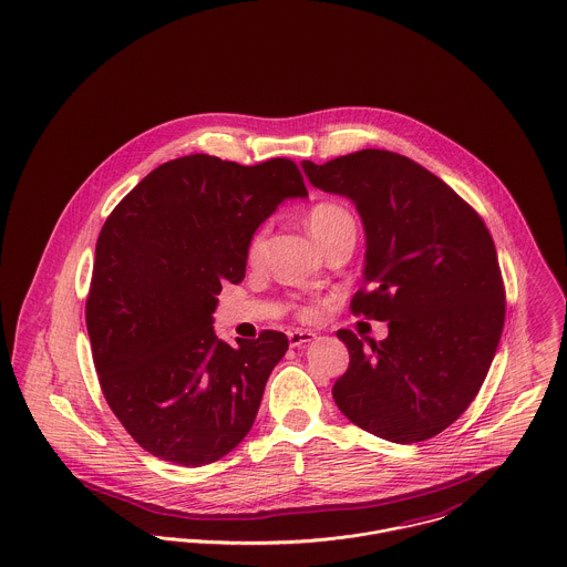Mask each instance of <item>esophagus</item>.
<instances>
[{
	"label": "esophagus",
	"mask_w": 567,
	"mask_h": 567,
	"mask_svg": "<svg viewBox=\"0 0 567 567\" xmlns=\"http://www.w3.org/2000/svg\"><path fill=\"white\" fill-rule=\"evenodd\" d=\"M313 340H316V333H311V331L297 329V331H290V333H288L290 346H302V343H309V341Z\"/></svg>",
	"instance_id": "obj_1"
}]
</instances>
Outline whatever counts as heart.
Instances as JSON below:
<instances>
[{"label":"heart","mask_w":567,"mask_h":567,"mask_svg":"<svg viewBox=\"0 0 567 567\" xmlns=\"http://www.w3.org/2000/svg\"><path fill=\"white\" fill-rule=\"evenodd\" d=\"M309 231L311 236L322 243L324 238H329L331 234H336L341 227L354 226V219L352 215L338 204V202H331V199H324V202H318L311 210H309ZM262 247H265V229H258L251 240H249V247H247V258L249 262H256L260 256H262ZM301 316L305 318H313L316 316V307L313 305H305L301 307Z\"/></svg>","instance_id":"b5f03b06"}]
</instances>
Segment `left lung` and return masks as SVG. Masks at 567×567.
<instances>
[{"label":"left lung","mask_w":567,"mask_h":567,"mask_svg":"<svg viewBox=\"0 0 567 567\" xmlns=\"http://www.w3.org/2000/svg\"><path fill=\"white\" fill-rule=\"evenodd\" d=\"M301 165L316 189L357 206L365 262L350 309L389 322L386 340L370 348L338 331L350 365L333 400L354 425L391 443L432 439L475 400L503 333L505 290L491 231L409 156L368 148Z\"/></svg>","instance_id":"1"}]
</instances>
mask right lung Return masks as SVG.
Returning <instances> with one entry per match:
<instances>
[{
    "label": "right lung",
    "mask_w": 567,
    "mask_h": 567,
    "mask_svg": "<svg viewBox=\"0 0 567 567\" xmlns=\"http://www.w3.org/2000/svg\"><path fill=\"white\" fill-rule=\"evenodd\" d=\"M305 195L290 158L247 167L189 154L152 169L107 217L85 324L103 395L146 452L202 466L249 434L288 338L229 346L213 313L221 284L245 279L256 229Z\"/></svg>",
    "instance_id": "right-lung-1"
}]
</instances>
